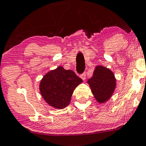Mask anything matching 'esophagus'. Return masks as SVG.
<instances>
[{"instance_id": "obj_1", "label": "esophagus", "mask_w": 146, "mask_h": 146, "mask_svg": "<svg viewBox=\"0 0 146 146\" xmlns=\"http://www.w3.org/2000/svg\"><path fill=\"white\" fill-rule=\"evenodd\" d=\"M86 74L85 72L83 73V74H82L80 75V78H81L82 80H84V81L86 80Z\"/></svg>"}]
</instances>
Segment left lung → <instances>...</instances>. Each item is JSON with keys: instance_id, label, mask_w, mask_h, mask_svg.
Listing matches in <instances>:
<instances>
[{"instance_id": "8db88e82", "label": "left lung", "mask_w": 146, "mask_h": 146, "mask_svg": "<svg viewBox=\"0 0 146 146\" xmlns=\"http://www.w3.org/2000/svg\"><path fill=\"white\" fill-rule=\"evenodd\" d=\"M97 102L105 103L113 96L115 92L117 82L115 74L111 70L99 65L93 73V76L88 80Z\"/></svg>"}]
</instances>
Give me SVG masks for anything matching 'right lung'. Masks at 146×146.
I'll use <instances>...</instances> for the list:
<instances>
[{"label": "right lung", "mask_w": 146, "mask_h": 146, "mask_svg": "<svg viewBox=\"0 0 146 146\" xmlns=\"http://www.w3.org/2000/svg\"><path fill=\"white\" fill-rule=\"evenodd\" d=\"M82 82L72 70L60 66L44 76L40 82L39 91L48 105L62 109L70 103L74 90Z\"/></svg>", "instance_id": "right-lung-1"}]
</instances>
